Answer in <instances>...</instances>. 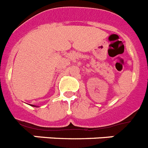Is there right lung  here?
Instances as JSON below:
<instances>
[{"label": "right lung", "mask_w": 148, "mask_h": 148, "mask_svg": "<svg viewBox=\"0 0 148 148\" xmlns=\"http://www.w3.org/2000/svg\"><path fill=\"white\" fill-rule=\"evenodd\" d=\"M31 106H34V107H35V105H32V104H31Z\"/></svg>", "instance_id": "right-lung-1"}]
</instances>
